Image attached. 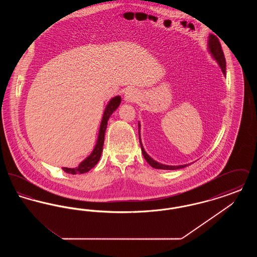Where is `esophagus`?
Listing matches in <instances>:
<instances>
[{
    "mask_svg": "<svg viewBox=\"0 0 257 257\" xmlns=\"http://www.w3.org/2000/svg\"><path fill=\"white\" fill-rule=\"evenodd\" d=\"M124 100L128 103H135L140 100V94L135 88H129L124 93Z\"/></svg>",
    "mask_w": 257,
    "mask_h": 257,
    "instance_id": "esophagus-1",
    "label": "esophagus"
}]
</instances>
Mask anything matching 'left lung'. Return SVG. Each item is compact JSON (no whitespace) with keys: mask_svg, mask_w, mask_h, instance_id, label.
<instances>
[{"mask_svg":"<svg viewBox=\"0 0 257 257\" xmlns=\"http://www.w3.org/2000/svg\"><path fill=\"white\" fill-rule=\"evenodd\" d=\"M207 50L210 53V55L212 56V58L217 61V63L219 64V66L222 71L223 75L225 76V66H226V62L225 59L223 56V52L221 50L220 41L217 37L214 35L210 34L208 37L207 40ZM139 138H140V144H141V148H142V152L143 155L145 157V159L147 160V163L154 169H158V170H169V171H174V170H179V169H183L188 166H190L191 164H186V165H179V166H170V165H165V164H161L159 162L155 161L153 158H151L147 151L145 150L144 146L142 144V139H141V123L139 121Z\"/></svg>","mask_w":257,"mask_h":257,"instance_id":"8db88e82","label":"left lung"}]
</instances>
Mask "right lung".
Listing matches in <instances>:
<instances>
[{
    "label": "right lung",
    "instance_id": "right-lung-1",
    "mask_svg": "<svg viewBox=\"0 0 257 257\" xmlns=\"http://www.w3.org/2000/svg\"><path fill=\"white\" fill-rule=\"evenodd\" d=\"M120 103H121V97L119 95L111 98L110 101L108 102V104H107V106L104 110L102 120L100 123L97 141H96V144L94 146L93 150L91 151V153L86 157V159L83 160L79 164L78 167H76V168H62V171L68 173V174H82V173H86V172L90 171L91 169H93L95 167V165L97 164L99 160H100L102 151H103L104 138H105V132H106L107 125H108V120H109L110 115L112 114V112L118 108Z\"/></svg>",
    "mask_w": 257,
    "mask_h": 257
}]
</instances>
